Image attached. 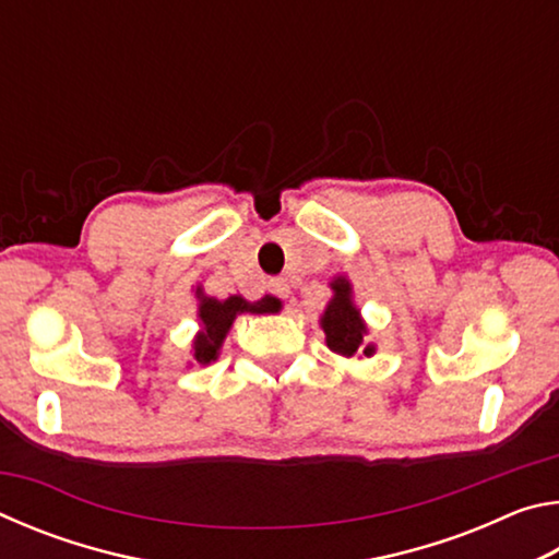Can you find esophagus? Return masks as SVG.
Instances as JSON below:
<instances>
[{
  "label": "esophagus",
  "instance_id": "obj_1",
  "mask_svg": "<svg viewBox=\"0 0 559 559\" xmlns=\"http://www.w3.org/2000/svg\"><path fill=\"white\" fill-rule=\"evenodd\" d=\"M269 288H271L273 296L281 298V300H288L290 298V283H288V278H273L269 283Z\"/></svg>",
  "mask_w": 559,
  "mask_h": 559
}]
</instances>
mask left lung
I'll list each match as a JSON object with an SVG mask.
<instances>
[{
    "instance_id": "8db88e82",
    "label": "left lung",
    "mask_w": 559,
    "mask_h": 559,
    "mask_svg": "<svg viewBox=\"0 0 559 559\" xmlns=\"http://www.w3.org/2000/svg\"><path fill=\"white\" fill-rule=\"evenodd\" d=\"M335 296L330 298L323 318H320V328L325 333V343L333 353L343 357L353 355H374V345L367 343V325L365 320L359 318V310L353 302V286L345 276H337L330 283Z\"/></svg>"
}]
</instances>
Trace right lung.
<instances>
[{
  "mask_svg": "<svg viewBox=\"0 0 559 559\" xmlns=\"http://www.w3.org/2000/svg\"><path fill=\"white\" fill-rule=\"evenodd\" d=\"M197 298H200V323L202 330L197 333L194 343H192V353H194V362L200 365H210L219 357V349L226 333L234 325V320L241 313H276L281 308V300L273 296H263L261 300H246L241 296H229L226 300H216L204 296L202 288H197Z\"/></svg>",
  "mask_w": 559,
  "mask_h": 559,
  "instance_id": "add662e5",
  "label": "right lung"
}]
</instances>
